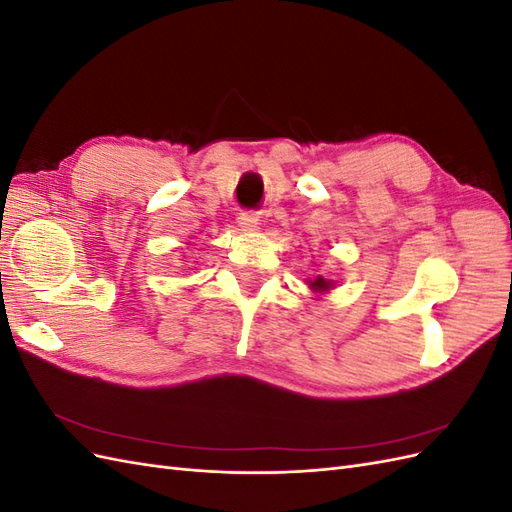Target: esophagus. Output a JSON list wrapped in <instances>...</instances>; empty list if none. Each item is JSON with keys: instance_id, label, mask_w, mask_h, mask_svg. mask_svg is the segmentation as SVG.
Here are the masks:
<instances>
[{"instance_id": "1", "label": "esophagus", "mask_w": 512, "mask_h": 512, "mask_svg": "<svg viewBox=\"0 0 512 512\" xmlns=\"http://www.w3.org/2000/svg\"><path fill=\"white\" fill-rule=\"evenodd\" d=\"M258 224H260V220H258V215H254V213H241L239 215V228L245 230V232L258 230Z\"/></svg>"}]
</instances>
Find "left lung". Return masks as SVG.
<instances>
[{"label":"left lung","instance_id":"8db88e82","mask_svg":"<svg viewBox=\"0 0 512 512\" xmlns=\"http://www.w3.org/2000/svg\"><path fill=\"white\" fill-rule=\"evenodd\" d=\"M307 284H309V288H312L314 292H327V290H331L335 286L333 280H327V277H322V275H318L316 280H309Z\"/></svg>","mask_w":512,"mask_h":512}]
</instances>
